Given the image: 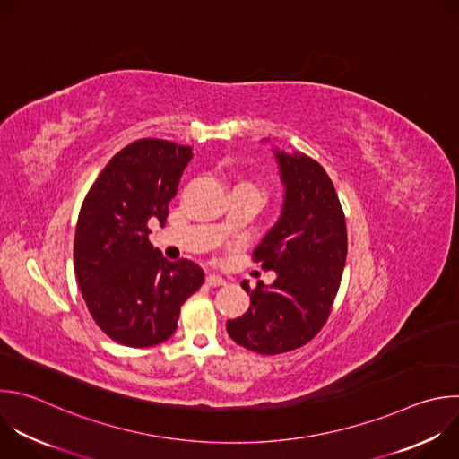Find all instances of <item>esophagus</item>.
I'll return each mask as SVG.
<instances>
[{
  "label": "esophagus",
  "instance_id": "obj_1",
  "mask_svg": "<svg viewBox=\"0 0 459 459\" xmlns=\"http://www.w3.org/2000/svg\"><path fill=\"white\" fill-rule=\"evenodd\" d=\"M207 284L209 286H223L225 281L220 275H207Z\"/></svg>",
  "mask_w": 459,
  "mask_h": 459
}]
</instances>
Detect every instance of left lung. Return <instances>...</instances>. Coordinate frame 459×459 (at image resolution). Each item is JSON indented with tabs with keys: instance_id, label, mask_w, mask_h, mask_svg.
Instances as JSON below:
<instances>
[{
	"instance_id": "obj_1",
	"label": "left lung",
	"mask_w": 459,
	"mask_h": 459,
	"mask_svg": "<svg viewBox=\"0 0 459 459\" xmlns=\"http://www.w3.org/2000/svg\"><path fill=\"white\" fill-rule=\"evenodd\" d=\"M275 157L286 187L282 214L252 259L277 279L254 290L243 281L250 308L227 323L230 339L259 355L293 351L323 330L348 254L344 211L325 168L307 155Z\"/></svg>"
}]
</instances>
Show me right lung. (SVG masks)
Wrapping results in <instances>:
<instances>
[{
	"label": "right lung",
	"instance_id": "add662e5",
	"mask_svg": "<svg viewBox=\"0 0 459 459\" xmlns=\"http://www.w3.org/2000/svg\"><path fill=\"white\" fill-rule=\"evenodd\" d=\"M191 159L189 145L134 140L108 162L82 202L74 241L77 282L97 326L122 346L168 341L182 304L204 284L198 264L168 261L149 241V225L164 227Z\"/></svg>",
	"mask_w": 459,
	"mask_h": 459
}]
</instances>
